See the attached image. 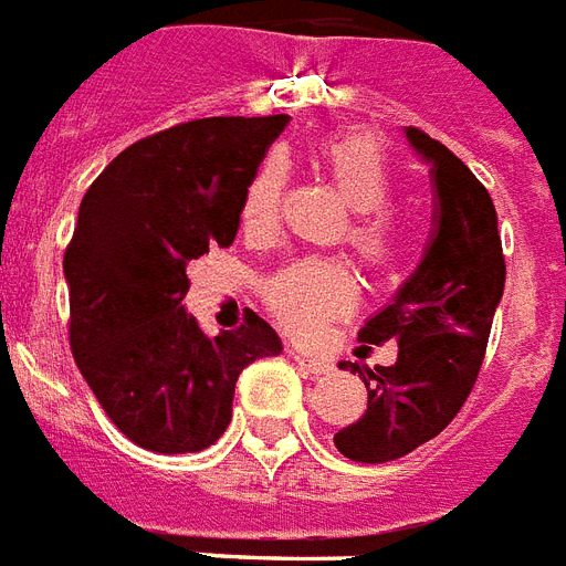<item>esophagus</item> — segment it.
<instances>
[{"label":"esophagus","instance_id":"1","mask_svg":"<svg viewBox=\"0 0 566 566\" xmlns=\"http://www.w3.org/2000/svg\"><path fill=\"white\" fill-rule=\"evenodd\" d=\"M289 356L301 365V368L306 370V374H315V377H321V374H329L333 370V361L324 359V356H315V354H306V350H297V347H292L289 350Z\"/></svg>","mask_w":566,"mask_h":566}]
</instances>
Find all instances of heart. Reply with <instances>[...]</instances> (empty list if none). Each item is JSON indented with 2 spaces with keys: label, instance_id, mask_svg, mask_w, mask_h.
<instances>
[{
  "label": "heart",
  "instance_id": "1",
  "mask_svg": "<svg viewBox=\"0 0 566 566\" xmlns=\"http://www.w3.org/2000/svg\"><path fill=\"white\" fill-rule=\"evenodd\" d=\"M324 171L354 210L347 242L365 269L386 274L395 265L397 237L391 221L382 216V207L391 192L388 163L382 148L370 137L350 134V137L327 139L318 151ZM286 196V166L277 157H269L251 175L242 196V230L248 237H271L280 224ZM262 297L271 318L295 338H318L329 321L342 318L354 310L356 286L350 271L338 260H318L306 256L283 265L271 274L262 286Z\"/></svg>",
  "mask_w": 566,
  "mask_h": 566
}]
</instances>
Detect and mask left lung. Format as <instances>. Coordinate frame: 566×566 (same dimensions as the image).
Wrapping results in <instances>:
<instances>
[{
    "label": "left lung",
    "mask_w": 566,
    "mask_h": 566,
    "mask_svg": "<svg viewBox=\"0 0 566 566\" xmlns=\"http://www.w3.org/2000/svg\"><path fill=\"white\" fill-rule=\"evenodd\" d=\"M406 139L429 163L436 224L415 274L359 329L365 345L397 342L395 365H350L368 388V409L333 441L350 462L365 464L395 462L459 415L485 359L505 286L503 242L488 189L429 134L406 128Z\"/></svg>",
    "instance_id": "8db88e82"
}]
</instances>
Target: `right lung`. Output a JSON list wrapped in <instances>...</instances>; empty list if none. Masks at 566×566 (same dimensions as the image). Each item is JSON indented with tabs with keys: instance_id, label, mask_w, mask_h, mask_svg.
<instances>
[{
	"instance_id": "right-lung-1",
	"label": "right lung",
	"mask_w": 566,
	"mask_h": 566,
	"mask_svg": "<svg viewBox=\"0 0 566 566\" xmlns=\"http://www.w3.org/2000/svg\"><path fill=\"white\" fill-rule=\"evenodd\" d=\"M280 116H210L128 146L93 180L63 254L70 347L107 418L151 453L219 441L239 374L283 350L248 312L207 336L180 301L189 260L237 239L239 210Z\"/></svg>"
}]
</instances>
